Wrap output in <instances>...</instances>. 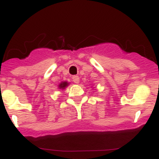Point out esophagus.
Listing matches in <instances>:
<instances>
[{
	"label": "esophagus",
	"instance_id": "esophagus-1",
	"mask_svg": "<svg viewBox=\"0 0 159 159\" xmlns=\"http://www.w3.org/2000/svg\"><path fill=\"white\" fill-rule=\"evenodd\" d=\"M72 81L75 84H79L80 83V77L77 76V75H74V76L72 77Z\"/></svg>",
	"mask_w": 159,
	"mask_h": 159
}]
</instances>
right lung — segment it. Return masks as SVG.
<instances>
[{
	"label": "right lung",
	"mask_w": 159,
	"mask_h": 159,
	"mask_svg": "<svg viewBox=\"0 0 159 159\" xmlns=\"http://www.w3.org/2000/svg\"><path fill=\"white\" fill-rule=\"evenodd\" d=\"M67 85H68V83L67 82H62L60 85H59V88H60V89H64Z\"/></svg>",
	"instance_id": "right-lung-1"
}]
</instances>
